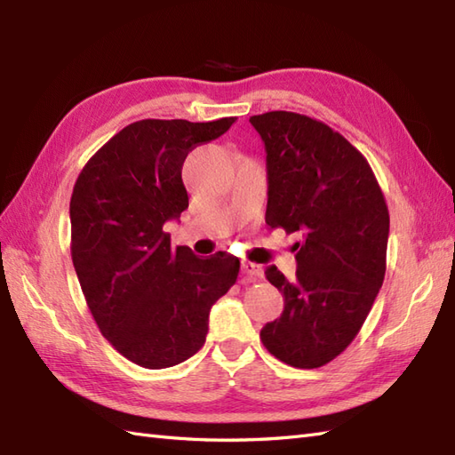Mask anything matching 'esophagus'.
Here are the masks:
<instances>
[{"label": "esophagus", "mask_w": 455, "mask_h": 455, "mask_svg": "<svg viewBox=\"0 0 455 455\" xmlns=\"http://www.w3.org/2000/svg\"><path fill=\"white\" fill-rule=\"evenodd\" d=\"M243 274L250 282H258V279H262V267L256 264H243Z\"/></svg>", "instance_id": "obj_1"}]
</instances>
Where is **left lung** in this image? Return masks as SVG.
<instances>
[{
	"instance_id": "obj_1",
	"label": "left lung",
	"mask_w": 455,
	"mask_h": 455,
	"mask_svg": "<svg viewBox=\"0 0 455 455\" xmlns=\"http://www.w3.org/2000/svg\"><path fill=\"white\" fill-rule=\"evenodd\" d=\"M266 147V222L297 243V274L275 266L267 282L283 313L259 338L269 354L313 370L342 354L370 315L383 285L389 211L370 164L340 132L291 111L250 117Z\"/></svg>"
}]
</instances>
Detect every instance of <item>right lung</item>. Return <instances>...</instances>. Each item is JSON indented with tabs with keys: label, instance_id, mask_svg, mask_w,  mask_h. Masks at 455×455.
<instances>
[{
	"label": "right lung",
	"instance_id": "1",
	"mask_svg": "<svg viewBox=\"0 0 455 455\" xmlns=\"http://www.w3.org/2000/svg\"><path fill=\"white\" fill-rule=\"evenodd\" d=\"M209 123L144 119L103 144L70 199L72 262L101 334L132 363L162 370L205 344L211 307L235 285L240 259L172 248L164 230L189 205L181 168L189 150L225 134Z\"/></svg>",
	"mask_w": 455,
	"mask_h": 455
}]
</instances>
